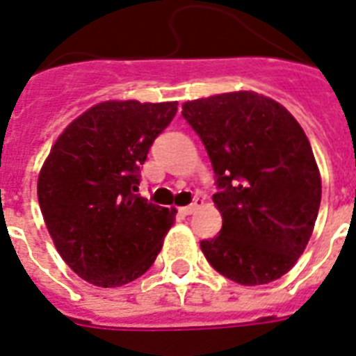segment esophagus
<instances>
[{
  "label": "esophagus",
  "mask_w": 356,
  "mask_h": 356,
  "mask_svg": "<svg viewBox=\"0 0 356 356\" xmlns=\"http://www.w3.org/2000/svg\"><path fill=\"white\" fill-rule=\"evenodd\" d=\"M202 204H204V202H202L200 198H196V200L193 202V204H189V206L180 207V213H181V215H193V213H195L196 209L202 206Z\"/></svg>",
  "instance_id": "1"
}]
</instances>
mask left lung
Returning <instances> with one entry per match:
<instances>
[{"mask_svg":"<svg viewBox=\"0 0 356 356\" xmlns=\"http://www.w3.org/2000/svg\"><path fill=\"white\" fill-rule=\"evenodd\" d=\"M181 115L211 160L222 215L200 248L218 274L264 285L294 266L316 222L322 180L311 143L280 102L233 92L184 104Z\"/></svg>","mask_w":356,"mask_h":356,"instance_id":"8db88e82","label":"left lung"}]
</instances>
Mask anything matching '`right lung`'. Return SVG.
Segmentation results:
<instances>
[{
  "label": "right lung",
  "mask_w": 356,
  "mask_h": 356,
  "mask_svg": "<svg viewBox=\"0 0 356 356\" xmlns=\"http://www.w3.org/2000/svg\"><path fill=\"white\" fill-rule=\"evenodd\" d=\"M178 102H99L60 134L38 176L45 226L88 283L121 286L156 261L176 209L136 195L154 139Z\"/></svg>",
  "instance_id": "add662e5"
}]
</instances>
